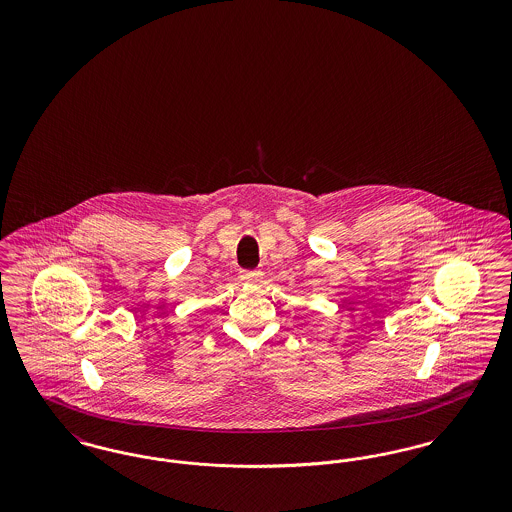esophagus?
I'll use <instances>...</instances> for the list:
<instances>
[{"instance_id": "34e87169", "label": "esophagus", "mask_w": 512, "mask_h": 512, "mask_svg": "<svg viewBox=\"0 0 512 512\" xmlns=\"http://www.w3.org/2000/svg\"><path fill=\"white\" fill-rule=\"evenodd\" d=\"M240 278L247 284H259L263 280V272L261 270H242Z\"/></svg>"}]
</instances>
